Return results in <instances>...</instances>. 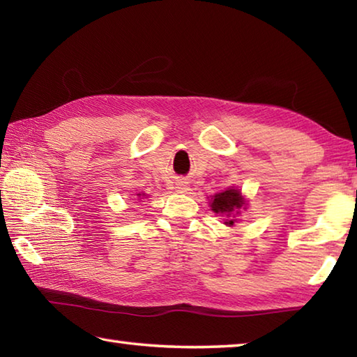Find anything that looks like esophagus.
Segmentation results:
<instances>
[{
  "instance_id": "34e87169",
  "label": "esophagus",
  "mask_w": 357,
  "mask_h": 357,
  "mask_svg": "<svg viewBox=\"0 0 357 357\" xmlns=\"http://www.w3.org/2000/svg\"><path fill=\"white\" fill-rule=\"evenodd\" d=\"M176 188H178L179 193H188V190H190V185H188L187 181L179 179L176 183Z\"/></svg>"
}]
</instances>
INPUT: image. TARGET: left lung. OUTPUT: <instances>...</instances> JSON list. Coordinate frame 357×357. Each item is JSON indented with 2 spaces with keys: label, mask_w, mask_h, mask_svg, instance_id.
<instances>
[{
  "label": "left lung",
  "mask_w": 357,
  "mask_h": 357,
  "mask_svg": "<svg viewBox=\"0 0 357 357\" xmlns=\"http://www.w3.org/2000/svg\"><path fill=\"white\" fill-rule=\"evenodd\" d=\"M247 201L242 196L239 188L229 187L227 190L211 196L210 207L213 213L224 216V224L227 227L234 225V216L241 215V210H247Z\"/></svg>",
  "instance_id": "8db88e82"
}]
</instances>
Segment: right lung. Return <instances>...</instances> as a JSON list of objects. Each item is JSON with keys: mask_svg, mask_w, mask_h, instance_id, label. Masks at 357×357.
<instances>
[{"mask_svg": "<svg viewBox=\"0 0 357 357\" xmlns=\"http://www.w3.org/2000/svg\"><path fill=\"white\" fill-rule=\"evenodd\" d=\"M136 196H138V201H141V199H144V198H147V195L144 193V192H139V193H136Z\"/></svg>", "mask_w": 357, "mask_h": 357, "instance_id": "1", "label": "right lung"}]
</instances>
